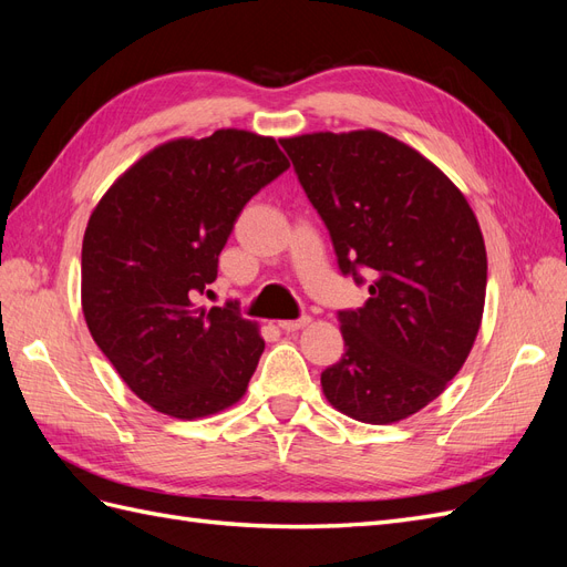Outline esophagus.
<instances>
[{"instance_id": "obj_1", "label": "esophagus", "mask_w": 567, "mask_h": 567, "mask_svg": "<svg viewBox=\"0 0 567 567\" xmlns=\"http://www.w3.org/2000/svg\"><path fill=\"white\" fill-rule=\"evenodd\" d=\"M312 319L310 317H300V319H286V321H279V329L286 331V333H293V331H300L305 329L307 323H310Z\"/></svg>"}]
</instances>
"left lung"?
I'll return each instance as SVG.
<instances>
[{"label":"left lung","instance_id":"1","mask_svg":"<svg viewBox=\"0 0 567 567\" xmlns=\"http://www.w3.org/2000/svg\"><path fill=\"white\" fill-rule=\"evenodd\" d=\"M331 234L338 267L369 300L338 312L346 354L321 373L333 409L388 425L444 392L466 362L485 310L487 250L456 184L379 130L281 140Z\"/></svg>","mask_w":567,"mask_h":567}]
</instances>
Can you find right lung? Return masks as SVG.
<instances>
[{
  "label": "right lung",
  "instance_id": "right-lung-1",
  "mask_svg": "<svg viewBox=\"0 0 567 567\" xmlns=\"http://www.w3.org/2000/svg\"><path fill=\"white\" fill-rule=\"evenodd\" d=\"M271 136L217 130L148 151L96 203L82 238V312L136 398L165 416L219 414L246 394L265 340L236 305L196 300L244 205L288 169Z\"/></svg>",
  "mask_w": 567,
  "mask_h": 567
}]
</instances>
